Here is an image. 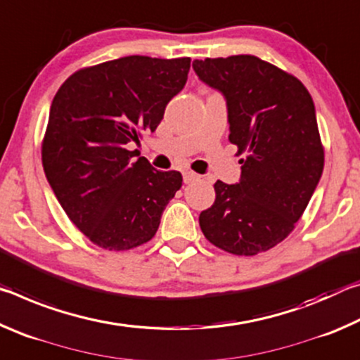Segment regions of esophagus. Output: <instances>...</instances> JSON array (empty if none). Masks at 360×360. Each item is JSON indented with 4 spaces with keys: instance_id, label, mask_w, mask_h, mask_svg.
<instances>
[{
    "instance_id": "obj_1",
    "label": "esophagus",
    "mask_w": 360,
    "mask_h": 360,
    "mask_svg": "<svg viewBox=\"0 0 360 360\" xmlns=\"http://www.w3.org/2000/svg\"><path fill=\"white\" fill-rule=\"evenodd\" d=\"M182 179H184L186 184H188V182H193V181L200 179V176L197 173H193V172H184V173H182Z\"/></svg>"
}]
</instances>
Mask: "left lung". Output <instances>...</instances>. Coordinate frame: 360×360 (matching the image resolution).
Wrapping results in <instances>:
<instances>
[{"mask_svg": "<svg viewBox=\"0 0 360 360\" xmlns=\"http://www.w3.org/2000/svg\"><path fill=\"white\" fill-rule=\"evenodd\" d=\"M192 68L222 94L230 143L248 152L236 184H214L200 227L230 254L265 252L294 230L324 169L313 98L297 77L254 56L195 60Z\"/></svg>", "mask_w": 360, "mask_h": 360, "instance_id": "1", "label": "left lung"}]
</instances>
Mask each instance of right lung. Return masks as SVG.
Masks as SVG:
<instances>
[{
    "instance_id": "right-lung-1",
    "label": "right lung",
    "mask_w": 360,
    "mask_h": 360,
    "mask_svg": "<svg viewBox=\"0 0 360 360\" xmlns=\"http://www.w3.org/2000/svg\"><path fill=\"white\" fill-rule=\"evenodd\" d=\"M191 58L122 57L75 72L53 96L42 167L71 222L109 251L148 243L182 186L138 150L187 82Z\"/></svg>"
}]
</instances>
